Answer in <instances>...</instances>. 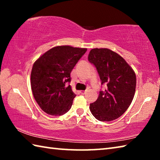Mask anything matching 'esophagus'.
<instances>
[{"instance_id": "obj_1", "label": "esophagus", "mask_w": 160, "mask_h": 160, "mask_svg": "<svg viewBox=\"0 0 160 160\" xmlns=\"http://www.w3.org/2000/svg\"><path fill=\"white\" fill-rule=\"evenodd\" d=\"M85 92H86V91H84V90H81V91H80V93L81 94H85Z\"/></svg>"}]
</instances>
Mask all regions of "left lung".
<instances>
[{
  "instance_id": "1",
  "label": "left lung",
  "mask_w": 160,
  "mask_h": 160,
  "mask_svg": "<svg viewBox=\"0 0 160 160\" xmlns=\"http://www.w3.org/2000/svg\"><path fill=\"white\" fill-rule=\"evenodd\" d=\"M88 61L96 67L102 85L97 99L90 104L92 115L100 121H111L125 113L134 97L136 76L132 68L120 55L108 48H93Z\"/></svg>"
}]
</instances>
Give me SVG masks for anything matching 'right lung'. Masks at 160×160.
Here are the masks:
<instances>
[{
    "label": "right lung",
    "instance_id": "1",
    "mask_svg": "<svg viewBox=\"0 0 160 160\" xmlns=\"http://www.w3.org/2000/svg\"><path fill=\"white\" fill-rule=\"evenodd\" d=\"M87 48L58 46L34 62L31 88L35 100L48 114L61 116L68 112L76 96L70 85V72Z\"/></svg>",
    "mask_w": 160,
    "mask_h": 160
}]
</instances>
